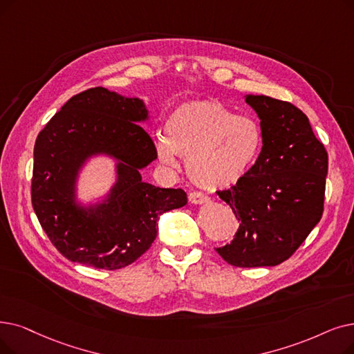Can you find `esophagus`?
Masks as SVG:
<instances>
[{
	"instance_id": "obj_1",
	"label": "esophagus",
	"mask_w": 354,
	"mask_h": 354,
	"mask_svg": "<svg viewBox=\"0 0 354 354\" xmlns=\"http://www.w3.org/2000/svg\"><path fill=\"white\" fill-rule=\"evenodd\" d=\"M188 199H189V203H192V204H204V203L208 201V196L203 192H199V191H191L188 194Z\"/></svg>"
}]
</instances>
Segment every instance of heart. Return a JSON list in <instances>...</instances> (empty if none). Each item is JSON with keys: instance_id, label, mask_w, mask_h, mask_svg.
<instances>
[{"instance_id": "heart-1", "label": "heart", "mask_w": 354, "mask_h": 354, "mask_svg": "<svg viewBox=\"0 0 354 354\" xmlns=\"http://www.w3.org/2000/svg\"><path fill=\"white\" fill-rule=\"evenodd\" d=\"M263 145L260 126L249 115H237L217 100L183 102L165 122L156 139L163 163L185 158L191 179L208 189L234 185L254 165Z\"/></svg>"}]
</instances>
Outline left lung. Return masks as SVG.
<instances>
[{
    "label": "left lung",
    "instance_id": "left-lung-1",
    "mask_svg": "<svg viewBox=\"0 0 354 354\" xmlns=\"http://www.w3.org/2000/svg\"><path fill=\"white\" fill-rule=\"evenodd\" d=\"M260 118L263 146L243 179L218 196L240 225L217 252L236 268L276 266L294 254L324 212L328 155L298 106L245 97Z\"/></svg>",
    "mask_w": 354,
    "mask_h": 354
}]
</instances>
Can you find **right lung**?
Instances as JSON below:
<instances>
[{
    "label": "right lung",
    "instance_id": "obj_1",
    "mask_svg": "<svg viewBox=\"0 0 354 354\" xmlns=\"http://www.w3.org/2000/svg\"><path fill=\"white\" fill-rule=\"evenodd\" d=\"M146 117L140 100L97 86L73 95L39 133L32 204L44 233L71 262L109 270L126 268L155 241L159 215L187 204L183 189L142 180L140 169L158 158L150 134L139 124ZM97 151L122 160L119 182L98 209L76 210L75 171Z\"/></svg>",
    "mask_w": 354,
    "mask_h": 354
}]
</instances>
